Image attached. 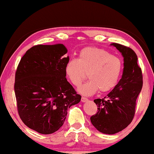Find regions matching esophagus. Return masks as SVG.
Returning <instances> with one entry per match:
<instances>
[{
  "label": "esophagus",
  "instance_id": "esophagus-1",
  "mask_svg": "<svg viewBox=\"0 0 154 154\" xmlns=\"http://www.w3.org/2000/svg\"><path fill=\"white\" fill-rule=\"evenodd\" d=\"M82 102H83V103H85V102H86V101H88V99L87 98H85V97H84V96H82Z\"/></svg>",
  "mask_w": 154,
  "mask_h": 154
}]
</instances>
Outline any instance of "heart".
Segmentation results:
<instances>
[{"label":"heart","instance_id":"obj_1","mask_svg":"<svg viewBox=\"0 0 154 154\" xmlns=\"http://www.w3.org/2000/svg\"><path fill=\"white\" fill-rule=\"evenodd\" d=\"M122 62L120 58L97 48H85L79 51L78 59L69 60L65 66L66 77L78 87L87 77L90 80L79 88L83 95H92L99 90L106 92L116 86L120 78Z\"/></svg>","mask_w":154,"mask_h":154}]
</instances>
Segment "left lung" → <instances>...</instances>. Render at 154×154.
<instances>
[{
    "instance_id": "1",
    "label": "left lung",
    "mask_w": 154,
    "mask_h": 154,
    "mask_svg": "<svg viewBox=\"0 0 154 154\" xmlns=\"http://www.w3.org/2000/svg\"><path fill=\"white\" fill-rule=\"evenodd\" d=\"M124 57L122 79L113 90L104 98L94 102L98 111L90 118L91 122L98 131L113 134L128 126L135 114L136 101L143 87V74L137 63L134 50L119 43H112Z\"/></svg>"
}]
</instances>
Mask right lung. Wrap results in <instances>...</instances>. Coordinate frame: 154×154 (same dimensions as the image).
<instances>
[{
  "label": "right lung",
  "mask_w": 154,
  "mask_h": 154,
  "mask_svg": "<svg viewBox=\"0 0 154 154\" xmlns=\"http://www.w3.org/2000/svg\"><path fill=\"white\" fill-rule=\"evenodd\" d=\"M62 44L36 45L18 64L14 90L20 119L38 133L52 134L66 118L67 109L81 100L68 82L64 69L69 57Z\"/></svg>",
  "instance_id": "obj_1"
}]
</instances>
